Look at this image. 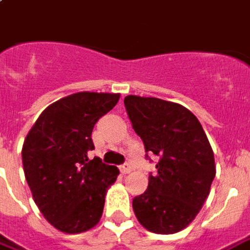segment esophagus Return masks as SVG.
Listing matches in <instances>:
<instances>
[{"label": "esophagus", "instance_id": "34e87169", "mask_svg": "<svg viewBox=\"0 0 250 250\" xmlns=\"http://www.w3.org/2000/svg\"><path fill=\"white\" fill-rule=\"evenodd\" d=\"M121 172L124 175H128L132 172V167H130V164H124L121 167Z\"/></svg>", "mask_w": 250, "mask_h": 250}]
</instances>
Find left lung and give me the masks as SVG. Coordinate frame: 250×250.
Instances as JSON below:
<instances>
[{
    "label": "left lung",
    "instance_id": "8db88e82",
    "mask_svg": "<svg viewBox=\"0 0 250 250\" xmlns=\"http://www.w3.org/2000/svg\"><path fill=\"white\" fill-rule=\"evenodd\" d=\"M146 152L157 155V173L133 198L139 223L155 234H175L198 215L210 192L213 150L197 117L182 104L129 95L124 100Z\"/></svg>",
    "mask_w": 250,
    "mask_h": 250
}]
</instances>
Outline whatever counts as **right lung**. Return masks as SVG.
I'll return each instance as SVG.
<instances>
[{
  "mask_svg": "<svg viewBox=\"0 0 250 250\" xmlns=\"http://www.w3.org/2000/svg\"><path fill=\"white\" fill-rule=\"evenodd\" d=\"M120 93L78 92L43 110L24 139L21 160L35 205L56 230L80 234L93 229L105 192L120 170L100 158L92 130L120 100Z\"/></svg>",
  "mask_w": 250,
  "mask_h": 250,
  "instance_id": "1",
  "label": "right lung"
}]
</instances>
